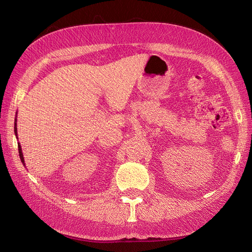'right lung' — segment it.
<instances>
[{"label": "right lung", "mask_w": 252, "mask_h": 252, "mask_svg": "<svg viewBox=\"0 0 252 252\" xmlns=\"http://www.w3.org/2000/svg\"><path fill=\"white\" fill-rule=\"evenodd\" d=\"M17 118V117H16ZM14 122H17V119ZM14 134L17 135V139H18V128H17V123H14ZM18 148H19V155H20V158H21V162L23 163V165L25 166V161H24V157H23V152H22V148H21V145L18 142Z\"/></svg>", "instance_id": "1"}]
</instances>
